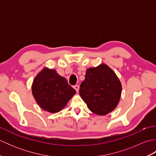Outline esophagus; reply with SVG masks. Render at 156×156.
Listing matches in <instances>:
<instances>
[{"label":"esophagus","instance_id":"esophagus-1","mask_svg":"<svg viewBox=\"0 0 156 156\" xmlns=\"http://www.w3.org/2000/svg\"><path fill=\"white\" fill-rule=\"evenodd\" d=\"M74 87V88L75 89V90H76V92H78V90H79V88H80V87H79V86L78 85H75V86H74V87Z\"/></svg>","mask_w":156,"mask_h":156}]
</instances>
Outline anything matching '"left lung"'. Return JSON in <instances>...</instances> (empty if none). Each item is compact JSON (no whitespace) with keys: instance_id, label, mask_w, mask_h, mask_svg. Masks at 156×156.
I'll use <instances>...</instances> for the list:
<instances>
[{"instance_id":"1","label":"left lung","mask_w":156,"mask_h":156,"mask_svg":"<svg viewBox=\"0 0 156 156\" xmlns=\"http://www.w3.org/2000/svg\"><path fill=\"white\" fill-rule=\"evenodd\" d=\"M122 85L115 72L105 64L87 69L79 92L91 112L106 115L117 107Z\"/></svg>"}]
</instances>
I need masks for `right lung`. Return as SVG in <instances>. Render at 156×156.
I'll list each match as a JSON object with an SVG mask.
<instances>
[{
  "label": "right lung",
  "mask_w": 156,
  "mask_h": 156,
  "mask_svg": "<svg viewBox=\"0 0 156 156\" xmlns=\"http://www.w3.org/2000/svg\"><path fill=\"white\" fill-rule=\"evenodd\" d=\"M32 94L43 110L55 113L64 108L76 90L54 69L45 67L35 76Z\"/></svg>",
  "instance_id": "add662e5"
}]
</instances>
